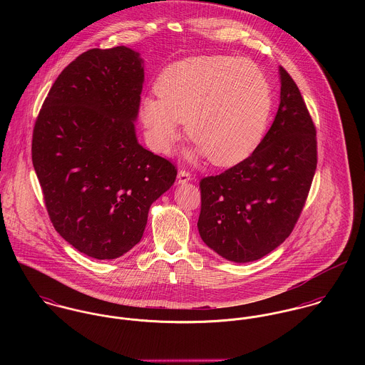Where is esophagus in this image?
<instances>
[{
    "label": "esophagus",
    "mask_w": 365,
    "mask_h": 365,
    "mask_svg": "<svg viewBox=\"0 0 365 365\" xmlns=\"http://www.w3.org/2000/svg\"><path fill=\"white\" fill-rule=\"evenodd\" d=\"M177 178H178V182H188L191 180V173L187 170H180Z\"/></svg>",
    "instance_id": "esophagus-1"
}]
</instances>
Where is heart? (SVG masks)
<instances>
[{"label":"heart","mask_w":365,"mask_h":365,"mask_svg":"<svg viewBox=\"0 0 365 365\" xmlns=\"http://www.w3.org/2000/svg\"><path fill=\"white\" fill-rule=\"evenodd\" d=\"M158 100L145 98L140 119L148 139L168 152L182 120L187 133L216 165L249 156L261 140L271 112V88L260 67L229 56L190 57L164 68Z\"/></svg>","instance_id":"heart-1"}]
</instances>
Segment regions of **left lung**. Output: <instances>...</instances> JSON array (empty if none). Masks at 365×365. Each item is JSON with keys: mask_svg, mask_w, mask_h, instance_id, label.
<instances>
[{"mask_svg": "<svg viewBox=\"0 0 365 365\" xmlns=\"http://www.w3.org/2000/svg\"><path fill=\"white\" fill-rule=\"evenodd\" d=\"M281 101L256 150L200 181L198 230L204 243L235 262L259 260L294 230L317 164L316 128L292 77L279 67Z\"/></svg>", "mask_w": 365, "mask_h": 365, "instance_id": "8db88e82", "label": "left lung"}]
</instances>
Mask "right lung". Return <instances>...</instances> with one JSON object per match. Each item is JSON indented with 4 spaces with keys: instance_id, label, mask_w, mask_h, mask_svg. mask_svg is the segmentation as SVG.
Here are the masks:
<instances>
[{
    "instance_id": "right-lung-1",
    "label": "right lung",
    "mask_w": 365,
    "mask_h": 365,
    "mask_svg": "<svg viewBox=\"0 0 365 365\" xmlns=\"http://www.w3.org/2000/svg\"><path fill=\"white\" fill-rule=\"evenodd\" d=\"M145 70L129 48L90 49L56 78L32 135V161L56 232L112 260L136 246L175 165L138 143Z\"/></svg>"
}]
</instances>
